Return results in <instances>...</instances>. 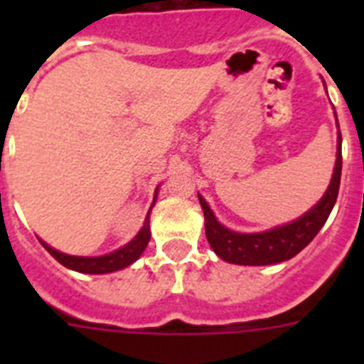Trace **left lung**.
I'll return each instance as SVG.
<instances>
[{"label": "left lung", "mask_w": 364, "mask_h": 364, "mask_svg": "<svg viewBox=\"0 0 364 364\" xmlns=\"http://www.w3.org/2000/svg\"><path fill=\"white\" fill-rule=\"evenodd\" d=\"M341 169H343V154H341L339 131L337 160L336 167H333L332 182L328 186L323 198L297 220L284 224V226L273 228L269 231H262V233H237V231L228 230L215 218L208 202L198 195L205 218L208 242L222 260L231 262V264L266 266L291 259L314 240L315 235L319 233L326 218L332 213L333 204L337 200V193H339Z\"/></svg>", "instance_id": "8db88e82"}]
</instances>
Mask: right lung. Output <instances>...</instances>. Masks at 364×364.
<instances>
[{
  "mask_svg": "<svg viewBox=\"0 0 364 364\" xmlns=\"http://www.w3.org/2000/svg\"><path fill=\"white\" fill-rule=\"evenodd\" d=\"M149 239H151L149 213H147L142 230L138 231L136 237H134L129 244H125L124 247H120V250H117V252L109 253V255H102V257L65 255V253L58 252V250L50 247L49 244H45L43 240H40V242L43 244L45 250H47V252H49L50 255L60 262V264L65 266V268L74 269V272H80V273H111L133 264L134 260L144 253Z\"/></svg>",
  "mask_w": 364,
  "mask_h": 364,
  "instance_id": "obj_1",
  "label": "right lung"
}]
</instances>
